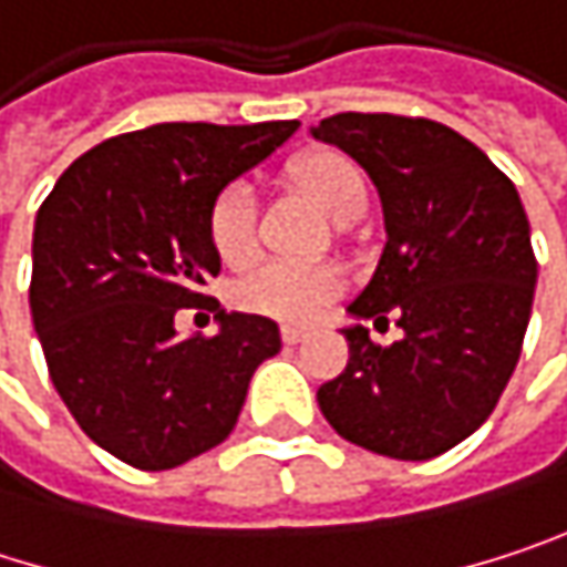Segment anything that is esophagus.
Wrapping results in <instances>:
<instances>
[{
	"label": "esophagus",
	"mask_w": 567,
	"mask_h": 567,
	"mask_svg": "<svg viewBox=\"0 0 567 567\" xmlns=\"http://www.w3.org/2000/svg\"><path fill=\"white\" fill-rule=\"evenodd\" d=\"M282 341H285V344H298V341H305V328H295V324H282Z\"/></svg>",
	"instance_id": "1"
}]
</instances>
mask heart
Masks as SVG:
<instances>
[{"label":"heart","instance_id":"b5f03b06","mask_svg":"<svg viewBox=\"0 0 567 567\" xmlns=\"http://www.w3.org/2000/svg\"><path fill=\"white\" fill-rule=\"evenodd\" d=\"M291 179L305 189L328 216L351 223L368 206V186L358 164L338 151H311L291 164ZM209 243L226 266H246L259 252V203L246 179L226 183L206 216ZM344 272L331 262H285L266 259L239 276L229 298L239 311L305 324L315 321L341 291Z\"/></svg>","mask_w":567,"mask_h":567}]
</instances>
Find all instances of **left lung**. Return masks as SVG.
Returning <instances> with one entry per match:
<instances>
[{
  "label": "left lung",
  "mask_w": 567,
  "mask_h": 567,
  "mask_svg": "<svg viewBox=\"0 0 567 567\" xmlns=\"http://www.w3.org/2000/svg\"><path fill=\"white\" fill-rule=\"evenodd\" d=\"M311 134L374 179L388 243L344 328L348 368L318 388L324 420L391 460H433L496 410L522 354L538 262L518 189L473 141L403 114H334Z\"/></svg>",
  "instance_id": "obj_1"
}]
</instances>
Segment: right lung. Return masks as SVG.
Returning <instances> with one entry per match:
<instances>
[{"mask_svg":"<svg viewBox=\"0 0 567 567\" xmlns=\"http://www.w3.org/2000/svg\"><path fill=\"white\" fill-rule=\"evenodd\" d=\"M298 121L154 124L111 137L58 176L35 216L32 321L78 426L134 470H173L219 446L279 324L220 311V334L179 339V307H213V196L262 164Z\"/></svg>","mask_w":567,"mask_h":567,"instance_id":"1","label":"right lung"}]
</instances>
